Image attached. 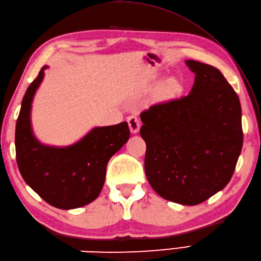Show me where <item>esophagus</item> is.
I'll list each match as a JSON object with an SVG mask.
<instances>
[{
  "label": "esophagus",
  "mask_w": 261,
  "mask_h": 261,
  "mask_svg": "<svg viewBox=\"0 0 261 261\" xmlns=\"http://www.w3.org/2000/svg\"><path fill=\"white\" fill-rule=\"evenodd\" d=\"M127 124H129V127H130V131L131 134H138V131H139L140 129V120L137 118L136 115H130L127 116Z\"/></svg>",
  "instance_id": "esophagus-1"
}]
</instances>
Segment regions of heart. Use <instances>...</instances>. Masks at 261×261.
<instances>
[{
  "instance_id": "b5f03b06",
  "label": "heart",
  "mask_w": 261,
  "mask_h": 261,
  "mask_svg": "<svg viewBox=\"0 0 261 261\" xmlns=\"http://www.w3.org/2000/svg\"><path fill=\"white\" fill-rule=\"evenodd\" d=\"M178 87H179L178 82H177L176 80H173V79L166 81L164 86H163L164 91L166 93H174V92L177 91V88H178Z\"/></svg>"
}]
</instances>
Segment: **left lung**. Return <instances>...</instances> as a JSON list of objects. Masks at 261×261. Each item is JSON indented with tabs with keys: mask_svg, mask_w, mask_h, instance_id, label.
<instances>
[{
	"mask_svg": "<svg viewBox=\"0 0 261 261\" xmlns=\"http://www.w3.org/2000/svg\"><path fill=\"white\" fill-rule=\"evenodd\" d=\"M195 82L187 96L158 103L140 119L145 171L158 195L197 205L228 185L243 134L239 97L213 66L186 60Z\"/></svg>",
	"mask_w": 261,
	"mask_h": 261,
	"instance_id": "obj_1",
	"label": "left lung"
}]
</instances>
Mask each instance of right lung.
I'll use <instances>...</instances> for the list:
<instances>
[{
	"mask_svg": "<svg viewBox=\"0 0 261 261\" xmlns=\"http://www.w3.org/2000/svg\"><path fill=\"white\" fill-rule=\"evenodd\" d=\"M47 67L39 71L22 99L15 126L16 163L22 178L48 204L62 210L82 207L101 193L110 158L129 140V125L95 126L67 147L42 145L33 135L30 115Z\"/></svg>",
	"mask_w": 261,
	"mask_h": 261,
	"instance_id": "right-lung-1",
	"label": "right lung"
}]
</instances>
